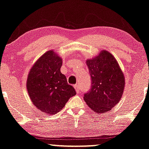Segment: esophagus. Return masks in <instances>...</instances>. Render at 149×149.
Instances as JSON below:
<instances>
[{"instance_id":"esophagus-1","label":"esophagus","mask_w":149,"mask_h":149,"mask_svg":"<svg viewBox=\"0 0 149 149\" xmlns=\"http://www.w3.org/2000/svg\"><path fill=\"white\" fill-rule=\"evenodd\" d=\"M74 88H75V89H76L77 93H80L81 91H80V88H79V85H78V84H75V85H74Z\"/></svg>"}]
</instances>
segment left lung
I'll list each match as a JSON object with an SVG mask.
<instances>
[{"instance_id":"8db88e82","label":"left lung","mask_w":149,"mask_h":149,"mask_svg":"<svg viewBox=\"0 0 149 149\" xmlns=\"http://www.w3.org/2000/svg\"><path fill=\"white\" fill-rule=\"evenodd\" d=\"M86 63L91 86L84 93V100L95 112L104 113L120 102L124 91L125 77L116 60L106 51Z\"/></svg>"}]
</instances>
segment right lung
<instances>
[{
    "instance_id": "obj_1",
    "label": "right lung",
    "mask_w": 149,
    "mask_h": 149,
    "mask_svg": "<svg viewBox=\"0 0 149 149\" xmlns=\"http://www.w3.org/2000/svg\"><path fill=\"white\" fill-rule=\"evenodd\" d=\"M63 61L53 51L41 56L29 71L27 89L33 104L47 115L56 114L76 94L61 72Z\"/></svg>"
}]
</instances>
